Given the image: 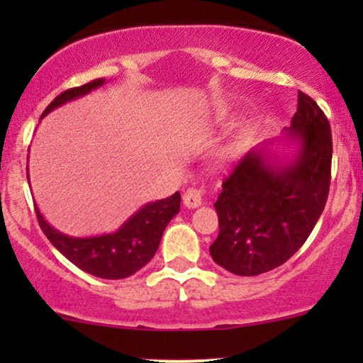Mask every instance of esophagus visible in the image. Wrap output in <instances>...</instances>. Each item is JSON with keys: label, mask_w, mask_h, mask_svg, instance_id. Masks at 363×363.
<instances>
[{"label": "esophagus", "mask_w": 363, "mask_h": 363, "mask_svg": "<svg viewBox=\"0 0 363 363\" xmlns=\"http://www.w3.org/2000/svg\"><path fill=\"white\" fill-rule=\"evenodd\" d=\"M182 201H184L186 208H189V210L201 206V203H203L201 193H199L198 189H193V187H191V189H187L184 196H182Z\"/></svg>", "instance_id": "obj_1"}]
</instances>
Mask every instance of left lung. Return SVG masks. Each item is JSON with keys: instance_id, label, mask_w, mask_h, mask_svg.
I'll return each mask as SVG.
<instances>
[{"instance_id": "obj_1", "label": "left lung", "mask_w": 363, "mask_h": 363, "mask_svg": "<svg viewBox=\"0 0 363 363\" xmlns=\"http://www.w3.org/2000/svg\"><path fill=\"white\" fill-rule=\"evenodd\" d=\"M280 140H268L245 155L223 181L215 203L220 234L210 245L218 266L256 277L289 261L318 223L329 193L331 128L309 95ZM278 144L294 147L280 156Z\"/></svg>"}]
</instances>
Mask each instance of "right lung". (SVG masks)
<instances>
[{
	"label": "right lung",
	"mask_w": 363,
	"mask_h": 363,
	"mask_svg": "<svg viewBox=\"0 0 363 363\" xmlns=\"http://www.w3.org/2000/svg\"><path fill=\"white\" fill-rule=\"evenodd\" d=\"M104 83L106 80L99 78L86 85L62 91L45 107L40 119L57 107L65 106L66 102L77 101L83 95L90 94L91 90L99 89ZM179 210H181V194L177 191L169 198L143 205L116 232L94 237H72L51 227L45 222L39 208L35 206L40 228L54 247L83 272L104 278V280L128 278L140 272L145 264H148L160 245L165 227L179 213Z\"/></svg>",
	"instance_id": "add662e5"
}]
</instances>
